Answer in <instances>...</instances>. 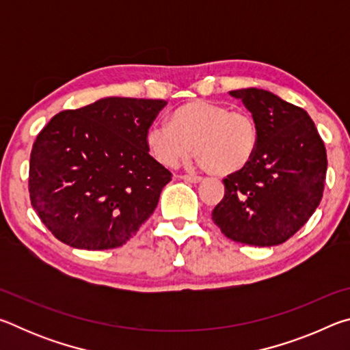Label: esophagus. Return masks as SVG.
<instances>
[{
  "instance_id": "esophagus-1",
  "label": "esophagus",
  "mask_w": 350,
  "mask_h": 350,
  "mask_svg": "<svg viewBox=\"0 0 350 350\" xmlns=\"http://www.w3.org/2000/svg\"><path fill=\"white\" fill-rule=\"evenodd\" d=\"M177 177H179V179H182V180H185V182H189V183H199V182H202V177H199V176L183 174V176H177Z\"/></svg>"
}]
</instances>
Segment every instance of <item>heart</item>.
<instances>
[{"mask_svg":"<svg viewBox=\"0 0 350 350\" xmlns=\"http://www.w3.org/2000/svg\"><path fill=\"white\" fill-rule=\"evenodd\" d=\"M259 123L244 109L210 100H191L173 111L170 123L148 129L146 146L165 167H177L196 154L208 173L225 177L244 171L254 159Z\"/></svg>","mask_w":350,"mask_h":350,"instance_id":"obj_1","label":"heart"}]
</instances>
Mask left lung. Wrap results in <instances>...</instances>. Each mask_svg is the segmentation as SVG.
I'll return each instance as SVG.
<instances>
[{"mask_svg": "<svg viewBox=\"0 0 350 350\" xmlns=\"http://www.w3.org/2000/svg\"><path fill=\"white\" fill-rule=\"evenodd\" d=\"M259 123L258 151L248 167L227 176L225 194L211 213L228 239L280 245L309 221L321 202L327 156L309 114L256 88L230 92Z\"/></svg>", "mask_w": 350, "mask_h": 350, "instance_id": "obj_1", "label": "left lung"}]
</instances>
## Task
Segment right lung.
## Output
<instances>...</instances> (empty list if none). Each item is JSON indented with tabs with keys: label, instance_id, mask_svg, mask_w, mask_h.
<instances>
[{
	"label": "right lung",
	"instance_id": "add662e5",
	"mask_svg": "<svg viewBox=\"0 0 350 350\" xmlns=\"http://www.w3.org/2000/svg\"><path fill=\"white\" fill-rule=\"evenodd\" d=\"M165 105L108 97L62 111L41 129L29 162V196L58 241L85 250L116 248L152 215L173 176L146 146Z\"/></svg>",
	"mask_w": 350,
	"mask_h": 350
}]
</instances>
